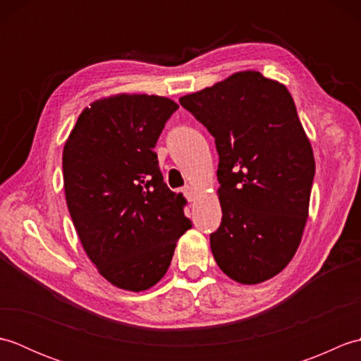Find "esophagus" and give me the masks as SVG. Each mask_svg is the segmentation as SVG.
Segmentation results:
<instances>
[{
  "label": "esophagus",
  "instance_id": "obj_1",
  "mask_svg": "<svg viewBox=\"0 0 361 361\" xmlns=\"http://www.w3.org/2000/svg\"><path fill=\"white\" fill-rule=\"evenodd\" d=\"M183 194H185V197L188 198L189 202H194L195 200L197 192H195V189L192 186H186L185 189H183Z\"/></svg>",
  "mask_w": 361,
  "mask_h": 361
}]
</instances>
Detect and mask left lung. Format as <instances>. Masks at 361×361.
<instances>
[{
	"mask_svg": "<svg viewBox=\"0 0 361 361\" xmlns=\"http://www.w3.org/2000/svg\"><path fill=\"white\" fill-rule=\"evenodd\" d=\"M216 137L221 224L211 234L220 270L259 283L281 273L301 243L315 158L282 83L240 71L180 97Z\"/></svg>",
	"mask_w": 361,
	"mask_h": 361,
	"instance_id": "1",
	"label": "left lung"
}]
</instances>
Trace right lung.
<instances>
[{
	"label": "right lung",
	"instance_id": "add662e5",
	"mask_svg": "<svg viewBox=\"0 0 361 361\" xmlns=\"http://www.w3.org/2000/svg\"><path fill=\"white\" fill-rule=\"evenodd\" d=\"M178 104L163 96L97 99L63 147V188L83 250L114 287L144 291L166 274L192 226L186 198L163 180L153 152Z\"/></svg>",
	"mask_w": 361,
	"mask_h": 361
}]
</instances>
